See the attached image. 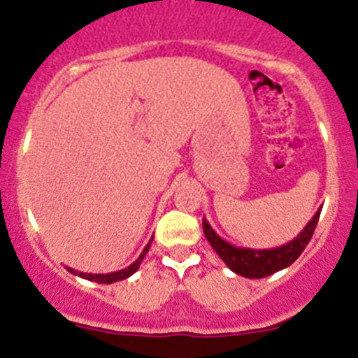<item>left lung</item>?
<instances>
[{
  "label": "left lung",
  "mask_w": 358,
  "mask_h": 358,
  "mask_svg": "<svg viewBox=\"0 0 358 358\" xmlns=\"http://www.w3.org/2000/svg\"><path fill=\"white\" fill-rule=\"evenodd\" d=\"M318 220L320 210L309 221L308 227L302 230L301 236L295 237L292 243L285 244L281 248H274V250H244V248H236L232 244L224 243L221 237H217L216 232L209 227L206 220L202 221V227L210 246L214 248V251L220 255L221 260L232 268L236 274L250 279H260L288 267V265H292L301 257L302 251L306 250V246L311 241L313 234H315Z\"/></svg>",
  "instance_id": "obj_1"
}]
</instances>
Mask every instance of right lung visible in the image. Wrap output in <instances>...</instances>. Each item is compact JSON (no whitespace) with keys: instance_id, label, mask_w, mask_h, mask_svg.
I'll return each instance as SVG.
<instances>
[{"instance_id":"obj_1","label":"right lung","mask_w":358,"mask_h":358,"mask_svg":"<svg viewBox=\"0 0 358 358\" xmlns=\"http://www.w3.org/2000/svg\"><path fill=\"white\" fill-rule=\"evenodd\" d=\"M149 246H151V243L148 244V246L144 248V251H142L141 257L137 258V262L135 264H131L128 268H122V271H117V272H110V274H84V272H75L73 268H68L70 272H73V274L80 275V278H86L90 279V281H96V283H103V285H110V283H115V281H121V279H126L130 278L131 274H134L135 271L138 268V265L142 264V260H144L145 253L149 251Z\"/></svg>"}]
</instances>
